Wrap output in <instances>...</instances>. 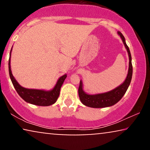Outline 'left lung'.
I'll return each mask as SVG.
<instances>
[{
    "mask_svg": "<svg viewBox=\"0 0 150 150\" xmlns=\"http://www.w3.org/2000/svg\"><path fill=\"white\" fill-rule=\"evenodd\" d=\"M117 33L120 36V38H122V42L124 43L128 53L129 68L126 79L122 85L116 87L115 89H112L110 91L106 92V93L95 94V95H89V94L86 93L83 91V83H82V81H81L79 88V96L80 100H81V102L84 105L91 108H104L108 107V106H111L115 104L117 102H118L122 99L124 94L126 93L129 85H130L132 76V57H131L130 50H129L128 46H127L124 35L120 31H118Z\"/></svg>",
    "mask_w": 150,
    "mask_h": 150,
    "instance_id": "obj_1",
    "label": "left lung"
}]
</instances>
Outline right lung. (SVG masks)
<instances>
[{
    "instance_id": "obj_1",
    "label": "right lung",
    "mask_w": 150,
    "mask_h": 150,
    "mask_svg": "<svg viewBox=\"0 0 150 150\" xmlns=\"http://www.w3.org/2000/svg\"><path fill=\"white\" fill-rule=\"evenodd\" d=\"M12 50V48H11ZM10 51V56L9 59V76L11 81L13 83V85L15 88L17 93L19 96L23 99L24 101L28 103L35 104L37 106H47L52 105L54 104L58 99L59 93H60V89L62 86L65 79H66L67 74H65L60 77L57 81L56 85L50 91H44V90L40 89H26V88L22 87L19 83L16 81L15 78L13 77L11 73V65H10V58H11V52Z\"/></svg>"
}]
</instances>
